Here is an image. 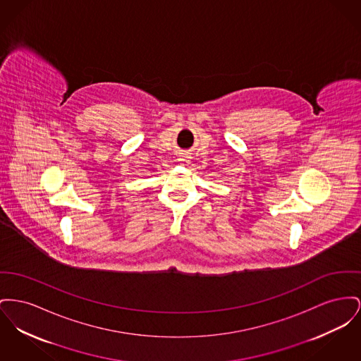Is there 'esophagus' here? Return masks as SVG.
<instances>
[{
  "instance_id": "1",
  "label": "esophagus",
  "mask_w": 361,
  "mask_h": 361,
  "mask_svg": "<svg viewBox=\"0 0 361 361\" xmlns=\"http://www.w3.org/2000/svg\"><path fill=\"white\" fill-rule=\"evenodd\" d=\"M181 161H183V162H188V157H187V155H183V157H181Z\"/></svg>"
}]
</instances>
